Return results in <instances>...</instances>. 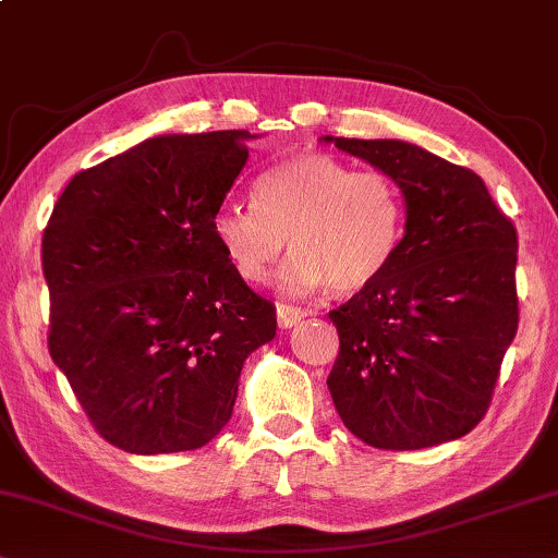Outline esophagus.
Listing matches in <instances>:
<instances>
[{
    "label": "esophagus",
    "mask_w": 558,
    "mask_h": 558,
    "mask_svg": "<svg viewBox=\"0 0 558 558\" xmlns=\"http://www.w3.org/2000/svg\"><path fill=\"white\" fill-rule=\"evenodd\" d=\"M303 316H306V311H301L295 306H286V303H280V306H278V326H280V329H293L295 324H301Z\"/></svg>",
    "instance_id": "obj_1"
}]
</instances>
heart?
I'll use <instances>...</instances> for the list:
<instances>
[{
    "label": "heart",
    "mask_w": 558,
    "mask_h": 558,
    "mask_svg": "<svg viewBox=\"0 0 558 558\" xmlns=\"http://www.w3.org/2000/svg\"><path fill=\"white\" fill-rule=\"evenodd\" d=\"M255 204H221L214 240L247 283H265L288 244L295 255L280 270L286 293L329 286L356 293L396 259L405 232V204L383 170H354L331 155L301 153L255 183Z\"/></svg>",
    "instance_id": "1"
}]
</instances>
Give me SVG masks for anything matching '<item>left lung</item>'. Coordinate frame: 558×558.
Instances as JSON below:
<instances>
[{"instance_id": "obj_1", "label": "left lung", "mask_w": 558, "mask_h": 558, "mask_svg": "<svg viewBox=\"0 0 558 558\" xmlns=\"http://www.w3.org/2000/svg\"><path fill=\"white\" fill-rule=\"evenodd\" d=\"M405 198V234L373 286L329 311L333 405L375 449L454 441L482 421L518 331V234L470 168L403 140L322 137Z\"/></svg>"}]
</instances>
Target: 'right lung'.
Wrapping results in <instances>:
<instances>
[{
	"label": "right lung",
	"mask_w": 558,
	"mask_h": 558,
	"mask_svg": "<svg viewBox=\"0 0 558 558\" xmlns=\"http://www.w3.org/2000/svg\"><path fill=\"white\" fill-rule=\"evenodd\" d=\"M247 130L160 135L81 170L43 232L48 349L94 428L130 454L202 449L275 306L227 263L211 217Z\"/></svg>",
	"instance_id": "right-lung-1"
}]
</instances>
